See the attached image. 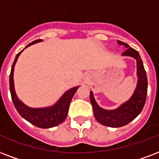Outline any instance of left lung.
Wrapping results in <instances>:
<instances>
[{
	"mask_svg": "<svg viewBox=\"0 0 159 159\" xmlns=\"http://www.w3.org/2000/svg\"><path fill=\"white\" fill-rule=\"evenodd\" d=\"M119 45L127 48L122 55L134 57L137 60L138 84L134 93L129 100L125 102L118 109L113 110H105L97 104L94 100L93 93L90 92V103L93 107L94 118L99 123L105 126L119 128L126 125L134 120L141 113L144 106L148 92V79L146 71L140 55L137 50L130 47L126 43L118 40Z\"/></svg>",
	"mask_w": 159,
	"mask_h": 159,
	"instance_id": "8db88e82",
	"label": "left lung"
}]
</instances>
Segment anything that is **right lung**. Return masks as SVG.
Returning <instances> with one entry per match:
<instances>
[{"label": "right lung", "instance_id": "1", "mask_svg": "<svg viewBox=\"0 0 159 159\" xmlns=\"http://www.w3.org/2000/svg\"><path fill=\"white\" fill-rule=\"evenodd\" d=\"M41 40H40V39L35 40L33 42L30 43L26 47L36 42H40ZM22 51L23 50L18 53L16 56V59L12 65L11 74H10V91H11L12 102L20 115L35 126L38 127V128H42V129H49V128H52L56 125H59L66 120L71 99L73 98L76 90L78 89L79 86L74 87V88L69 89L68 91H66V93L63 94V96L59 99V101L51 107L33 109V108H30V107L25 105L17 98L16 92H15L14 80H13L15 65Z\"/></svg>", "mask_w": 159, "mask_h": 159}]
</instances>
